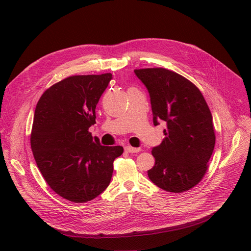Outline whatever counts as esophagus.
Instances as JSON below:
<instances>
[{"mask_svg":"<svg viewBox=\"0 0 251 251\" xmlns=\"http://www.w3.org/2000/svg\"><path fill=\"white\" fill-rule=\"evenodd\" d=\"M125 151L127 153H138V152L141 151V149L140 148H134V147H131V146H126Z\"/></svg>","mask_w":251,"mask_h":251,"instance_id":"obj_1","label":"esophagus"}]
</instances>
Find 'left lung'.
<instances>
[{"mask_svg":"<svg viewBox=\"0 0 251 251\" xmlns=\"http://www.w3.org/2000/svg\"><path fill=\"white\" fill-rule=\"evenodd\" d=\"M134 73L148 89L154 125L167 123L164 140L152 149L155 166L148 176L164 191H188L203 177L216 143L208 106L199 88L174 71L156 67Z\"/></svg>","mask_w":251,"mask_h":251,"instance_id":"obj_1","label":"left lung"}]
</instances>
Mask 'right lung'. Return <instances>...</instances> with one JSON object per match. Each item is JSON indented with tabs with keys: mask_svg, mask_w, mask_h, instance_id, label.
<instances>
[{
	"mask_svg": "<svg viewBox=\"0 0 251 251\" xmlns=\"http://www.w3.org/2000/svg\"><path fill=\"white\" fill-rule=\"evenodd\" d=\"M111 74L69 76L47 89L35 107L30 146L50 189L63 199L86 202L109 186L121 146H102L88 131Z\"/></svg>",
	"mask_w": 251,
	"mask_h": 251,
	"instance_id": "1",
	"label": "right lung"
}]
</instances>
